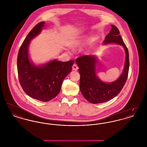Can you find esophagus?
Masks as SVG:
<instances>
[{"instance_id": "34e87169", "label": "esophagus", "mask_w": 147, "mask_h": 147, "mask_svg": "<svg viewBox=\"0 0 147 147\" xmlns=\"http://www.w3.org/2000/svg\"><path fill=\"white\" fill-rule=\"evenodd\" d=\"M78 65H77L76 64H73V67H72V69H73V70H77L78 69Z\"/></svg>"}]
</instances>
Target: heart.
Wrapping results in <instances>:
<instances>
[{
    "instance_id": "obj_1",
    "label": "heart",
    "mask_w": 147,
    "mask_h": 147,
    "mask_svg": "<svg viewBox=\"0 0 147 147\" xmlns=\"http://www.w3.org/2000/svg\"><path fill=\"white\" fill-rule=\"evenodd\" d=\"M82 40H77L76 41H75V42H74V46L76 47L77 46L79 45L80 44H81V43H82Z\"/></svg>"
}]
</instances>
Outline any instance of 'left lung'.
<instances>
[{"instance_id": "1", "label": "left lung", "mask_w": 147, "mask_h": 147, "mask_svg": "<svg viewBox=\"0 0 147 147\" xmlns=\"http://www.w3.org/2000/svg\"><path fill=\"white\" fill-rule=\"evenodd\" d=\"M110 33L105 37V45L115 43L123 46L126 52V59L122 73L112 83H106L96 76L97 58L94 56H83L76 59L80 76L79 88L84 98L91 104H100L116 96L124 86L129 71V53L126 45L119 35V29L113 25Z\"/></svg>"}]
</instances>
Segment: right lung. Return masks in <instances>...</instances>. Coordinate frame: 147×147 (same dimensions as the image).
Here are the masks:
<instances>
[{"instance_id": "obj_1", "label": "right lung", "mask_w": 147, "mask_h": 147, "mask_svg": "<svg viewBox=\"0 0 147 147\" xmlns=\"http://www.w3.org/2000/svg\"><path fill=\"white\" fill-rule=\"evenodd\" d=\"M44 26V21L38 23L28 33L19 51L17 67L19 82L25 92L31 98L47 102L59 94L63 80L71 71L74 61L53 59L38 66L30 60V41L41 32Z\"/></svg>"}]
</instances>
